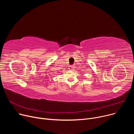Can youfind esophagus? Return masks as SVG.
Here are the masks:
<instances>
[{
  "label": "esophagus",
  "mask_w": 134,
  "mask_h": 134,
  "mask_svg": "<svg viewBox=\"0 0 134 134\" xmlns=\"http://www.w3.org/2000/svg\"><path fill=\"white\" fill-rule=\"evenodd\" d=\"M75 66H74V65H70V66H69V68H68V69H69L70 70H72L75 69Z\"/></svg>",
  "instance_id": "esophagus-1"
}]
</instances>
